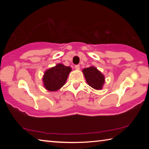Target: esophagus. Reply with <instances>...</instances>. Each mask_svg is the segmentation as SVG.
<instances>
[{"mask_svg":"<svg viewBox=\"0 0 149 149\" xmlns=\"http://www.w3.org/2000/svg\"><path fill=\"white\" fill-rule=\"evenodd\" d=\"M75 68L76 69V70H79V68H80L79 65H75Z\"/></svg>","mask_w":149,"mask_h":149,"instance_id":"34e87169","label":"esophagus"}]
</instances>
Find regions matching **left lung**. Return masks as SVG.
I'll list each match as a JSON object with an SVG mask.
<instances>
[{
	"mask_svg": "<svg viewBox=\"0 0 149 149\" xmlns=\"http://www.w3.org/2000/svg\"><path fill=\"white\" fill-rule=\"evenodd\" d=\"M87 84L96 90H101L105 82L104 75L95 66L82 70Z\"/></svg>",
	"mask_w": 149,
	"mask_h": 149,
	"instance_id": "obj_1",
	"label": "left lung"
}]
</instances>
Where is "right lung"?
Masks as SVG:
<instances>
[{"label": "right lung", "instance_id": "1", "mask_svg": "<svg viewBox=\"0 0 149 149\" xmlns=\"http://www.w3.org/2000/svg\"><path fill=\"white\" fill-rule=\"evenodd\" d=\"M71 71V68L62 64L47 70L42 76L44 87L49 91H56L65 85Z\"/></svg>", "mask_w": 149, "mask_h": 149}]
</instances>
